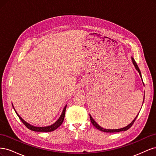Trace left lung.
<instances>
[{"mask_svg":"<svg viewBox=\"0 0 156 156\" xmlns=\"http://www.w3.org/2000/svg\"><path fill=\"white\" fill-rule=\"evenodd\" d=\"M131 60H132V62H133V64L134 66H135V69H136V70L137 71V72H139V75H140V78H141V79H142V81H143L142 75H141L140 71V69H139V67H138L137 64H136V62L135 61L134 58H133V57H132V56H131ZM143 84H144V83H143ZM144 100H143V102H144ZM139 112H140V111H139ZM139 114V112L138 113V115L136 116V117L135 118L134 120H133V121H132L129 124L127 125V126H126V127H122V128H120V129H104V128H103L102 127H101L100 126H99V125H98V124L97 123V122L93 119V118L91 116V115H90V119L91 123L93 124V126H94V127H96L98 129L100 130V131H103V132H106V133H115V132L124 131H126V130H127L128 129H129L130 127L132 126V125L133 124L134 122H135V120H136V118H137V116H138Z\"/></svg>","mask_w":156,"mask_h":156,"instance_id":"left-lung-1","label":"left lung"}]
</instances>
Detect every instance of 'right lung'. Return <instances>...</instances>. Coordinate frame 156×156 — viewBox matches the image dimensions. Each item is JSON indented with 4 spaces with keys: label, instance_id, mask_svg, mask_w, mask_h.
Wrapping results in <instances>:
<instances>
[{
    "label": "right lung",
    "instance_id": "1",
    "mask_svg": "<svg viewBox=\"0 0 156 156\" xmlns=\"http://www.w3.org/2000/svg\"><path fill=\"white\" fill-rule=\"evenodd\" d=\"M12 104V107L13 108L14 111H16L17 115L18 116V117L20 118V119L21 120V122H23V124H25V126L27 127L28 129H29L32 131H39V132H49V131H53L54 130H55L56 129H57L58 127L62 124V122L64 121V116H65V112H66V106L67 105H66L65 107H64L62 113H61V115L60 116V117L58 118V119L56 120V122H55L53 124H51L50 126H44V127H37V126H32L30 124L28 123L25 120H23L22 118L18 115V113L16 112L15 108H14L13 105V103Z\"/></svg>",
    "mask_w": 156,
    "mask_h": 156
}]
</instances>
